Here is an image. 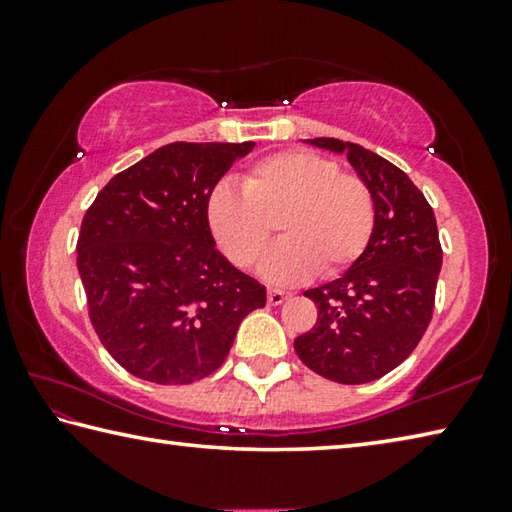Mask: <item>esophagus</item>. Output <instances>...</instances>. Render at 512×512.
Instances as JSON below:
<instances>
[{
  "instance_id": "obj_1",
  "label": "esophagus",
  "mask_w": 512,
  "mask_h": 512,
  "mask_svg": "<svg viewBox=\"0 0 512 512\" xmlns=\"http://www.w3.org/2000/svg\"><path fill=\"white\" fill-rule=\"evenodd\" d=\"M268 305H282L284 300L289 298L287 291H280V289H268Z\"/></svg>"
}]
</instances>
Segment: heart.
Listing matches in <instances>:
<instances>
[{
	"label": "heart",
	"mask_w": 512,
	"mask_h": 512,
	"mask_svg": "<svg viewBox=\"0 0 512 512\" xmlns=\"http://www.w3.org/2000/svg\"><path fill=\"white\" fill-rule=\"evenodd\" d=\"M241 187L216 185L207 223L232 264L253 266L273 239H284L262 262L271 282H300L316 271L339 275L366 250L375 230V198L359 176L311 151H280L255 162Z\"/></svg>",
	"instance_id": "obj_1"
}]
</instances>
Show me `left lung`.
I'll use <instances>...</instances> for the list:
<instances>
[{"mask_svg": "<svg viewBox=\"0 0 512 512\" xmlns=\"http://www.w3.org/2000/svg\"><path fill=\"white\" fill-rule=\"evenodd\" d=\"M348 155L375 198V230L339 280L305 291L318 318L293 341L307 368L336 384H368L400 366L427 332L443 248L431 205L402 169L359 144L309 140Z\"/></svg>", "mask_w": 512, "mask_h": 512, "instance_id": "obj_1", "label": "left lung"}]
</instances>
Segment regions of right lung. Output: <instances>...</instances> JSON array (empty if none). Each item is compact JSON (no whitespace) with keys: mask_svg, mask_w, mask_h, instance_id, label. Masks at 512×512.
I'll list each match as a JSON object with an SVG mask.
<instances>
[{"mask_svg":"<svg viewBox=\"0 0 512 512\" xmlns=\"http://www.w3.org/2000/svg\"><path fill=\"white\" fill-rule=\"evenodd\" d=\"M255 142H173L117 173L83 216L76 266L103 348L131 375L192 384L228 357L266 289L214 246L207 196Z\"/></svg>","mask_w":512,"mask_h":512,"instance_id":"right-lung-1","label":"right lung"}]
</instances>
